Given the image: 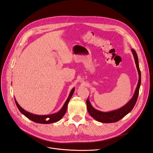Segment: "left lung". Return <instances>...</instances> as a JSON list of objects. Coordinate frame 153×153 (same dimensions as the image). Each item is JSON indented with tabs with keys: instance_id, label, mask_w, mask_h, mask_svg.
<instances>
[{
	"instance_id": "obj_1",
	"label": "left lung",
	"mask_w": 153,
	"mask_h": 153,
	"mask_svg": "<svg viewBox=\"0 0 153 153\" xmlns=\"http://www.w3.org/2000/svg\"><path fill=\"white\" fill-rule=\"evenodd\" d=\"M131 52L133 54L134 59H135L136 66L138 73V76H139V79H138V82L136 88V90L135 91V94H134L132 98L129 100L126 105L123 106V107L108 112H101V111H99L92 107V106L91 105L89 101V98H88L86 101L87 111L91 115V116L92 117H93L95 120H96L97 121L103 123H112L119 121V120H121L122 118H123L125 115H126L129 112H130L133 110L134 106L136 104L141 84V73L139 68V64H138L137 54L135 52V50L134 49H131Z\"/></svg>"
}]
</instances>
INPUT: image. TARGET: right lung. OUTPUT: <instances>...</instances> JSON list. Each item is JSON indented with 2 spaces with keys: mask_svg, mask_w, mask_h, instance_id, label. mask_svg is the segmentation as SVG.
Masks as SVG:
<instances>
[{
  "mask_svg": "<svg viewBox=\"0 0 153 153\" xmlns=\"http://www.w3.org/2000/svg\"><path fill=\"white\" fill-rule=\"evenodd\" d=\"M74 91H75V88H73V89L71 91L70 94H69L65 103L64 104L62 108L57 113L50 114V115H36V114L29 113L28 112H27V111H25L24 109H23L19 105V104L18 103V102L15 99V100L16 105L17 106L18 110H20V112L22 114H24L27 118L30 119L31 121L37 123H40V124H50V123H53L59 121V120H61L62 119V117L64 116V114H66L68 103L69 100H70L71 96H73Z\"/></svg>",
  "mask_w": 153,
  "mask_h": 153,
  "instance_id": "1",
  "label": "right lung"
}]
</instances>
